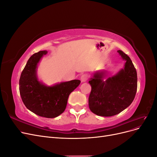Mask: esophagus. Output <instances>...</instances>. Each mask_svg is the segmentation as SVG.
<instances>
[{
    "label": "esophagus",
    "mask_w": 157,
    "mask_h": 157,
    "mask_svg": "<svg viewBox=\"0 0 157 157\" xmlns=\"http://www.w3.org/2000/svg\"><path fill=\"white\" fill-rule=\"evenodd\" d=\"M88 75L84 74V75H82L81 76V77H80V80H81V82H86V80H88Z\"/></svg>",
    "instance_id": "1"
}]
</instances>
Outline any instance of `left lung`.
Returning <instances> with one entry per match:
<instances>
[{"label":"left lung","mask_w":157,"mask_h":157,"mask_svg":"<svg viewBox=\"0 0 157 157\" xmlns=\"http://www.w3.org/2000/svg\"><path fill=\"white\" fill-rule=\"evenodd\" d=\"M117 52L126 61L124 69L107 77L105 70L97 71L90 78L92 87L88 98L89 108L98 116L116 115L130 106L135 98L137 72L130 58L121 50Z\"/></svg>","instance_id":"obj_1"}]
</instances>
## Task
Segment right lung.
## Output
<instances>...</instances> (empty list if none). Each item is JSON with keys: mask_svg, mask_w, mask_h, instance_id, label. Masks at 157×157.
Instances as JSON below:
<instances>
[{"mask_svg": "<svg viewBox=\"0 0 157 157\" xmlns=\"http://www.w3.org/2000/svg\"><path fill=\"white\" fill-rule=\"evenodd\" d=\"M46 50L32 55L27 61L20 78V93L25 107L40 117L55 118L63 113L69 94L80 83L79 80L47 86L37 75L38 64L47 54Z\"/></svg>", "mask_w": 157, "mask_h": 157, "instance_id": "add662e5", "label": "right lung"}]
</instances>
